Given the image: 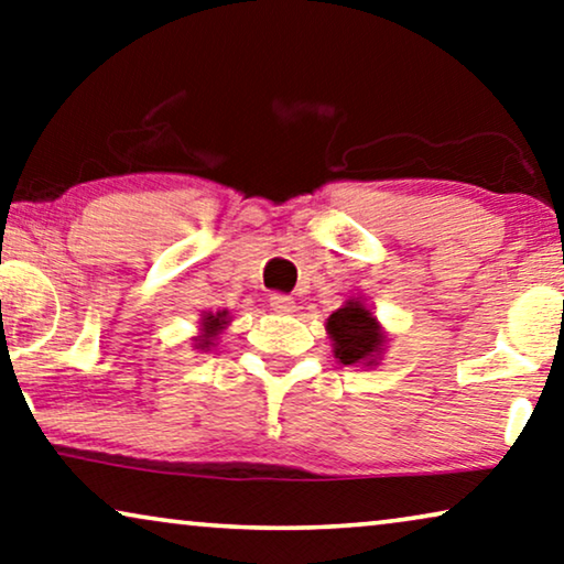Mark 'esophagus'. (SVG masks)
<instances>
[{
    "label": "esophagus",
    "instance_id": "34e87169",
    "mask_svg": "<svg viewBox=\"0 0 564 564\" xmlns=\"http://www.w3.org/2000/svg\"><path fill=\"white\" fill-rule=\"evenodd\" d=\"M269 307H272V311L280 313V315H292L297 311L295 300L288 297V295H272V297H269Z\"/></svg>",
    "mask_w": 564,
    "mask_h": 564
}]
</instances>
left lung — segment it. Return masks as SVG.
Returning a JSON list of instances; mask_svg holds the SVG:
<instances>
[{"instance_id":"left-lung-1","label":"left lung","mask_w":564,"mask_h":564,"mask_svg":"<svg viewBox=\"0 0 564 564\" xmlns=\"http://www.w3.org/2000/svg\"><path fill=\"white\" fill-rule=\"evenodd\" d=\"M326 334L334 341V357L341 365H380L388 349V330L377 321V315L365 305V300L349 297L326 318Z\"/></svg>"}]
</instances>
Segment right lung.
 <instances>
[{
  "instance_id": "add662e5",
  "label": "right lung",
  "mask_w": 564,
  "mask_h": 564,
  "mask_svg": "<svg viewBox=\"0 0 564 564\" xmlns=\"http://www.w3.org/2000/svg\"><path fill=\"white\" fill-rule=\"evenodd\" d=\"M228 323H230L228 311H203V315H199L197 336H192L195 349L210 351L215 346V338H218L223 330L228 328Z\"/></svg>"
}]
</instances>
